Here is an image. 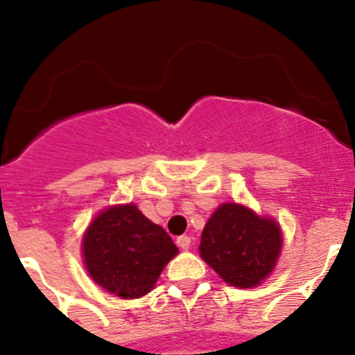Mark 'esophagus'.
I'll use <instances>...</instances> for the list:
<instances>
[{"mask_svg": "<svg viewBox=\"0 0 355 355\" xmlns=\"http://www.w3.org/2000/svg\"><path fill=\"white\" fill-rule=\"evenodd\" d=\"M177 244L180 249L187 250L189 247H191V237H189V235H180V237L177 239Z\"/></svg>", "mask_w": 355, "mask_h": 355, "instance_id": "obj_1", "label": "esophagus"}]
</instances>
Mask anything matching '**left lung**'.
Masks as SVG:
<instances>
[{"instance_id":"1","label":"left lung","mask_w":355,"mask_h":355,"mask_svg":"<svg viewBox=\"0 0 355 355\" xmlns=\"http://www.w3.org/2000/svg\"><path fill=\"white\" fill-rule=\"evenodd\" d=\"M282 250L277 221L241 204H221L200 235V257L234 287L250 288L273 271Z\"/></svg>"}]
</instances>
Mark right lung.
Listing matches in <instances>:
<instances>
[{"label": "right lung", "mask_w": 355, "mask_h": 355, "mask_svg": "<svg viewBox=\"0 0 355 355\" xmlns=\"http://www.w3.org/2000/svg\"><path fill=\"white\" fill-rule=\"evenodd\" d=\"M177 252L170 235L148 220L135 204L108 207L84 235L89 275L123 299L146 295Z\"/></svg>", "instance_id": "right-lung-1"}]
</instances>
